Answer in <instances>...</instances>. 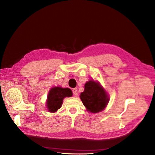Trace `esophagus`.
Wrapping results in <instances>:
<instances>
[{
	"label": "esophagus",
	"instance_id": "34e87169",
	"mask_svg": "<svg viewBox=\"0 0 155 155\" xmlns=\"http://www.w3.org/2000/svg\"><path fill=\"white\" fill-rule=\"evenodd\" d=\"M72 91H73V93L74 96H77L78 94V91H77V88H73L72 89Z\"/></svg>",
	"mask_w": 155,
	"mask_h": 155
}]
</instances>
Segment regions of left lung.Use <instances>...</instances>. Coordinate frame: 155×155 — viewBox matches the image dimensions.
Here are the masks:
<instances>
[{"instance_id":"obj_1","label":"left lung","mask_w":155,"mask_h":155,"mask_svg":"<svg viewBox=\"0 0 155 155\" xmlns=\"http://www.w3.org/2000/svg\"><path fill=\"white\" fill-rule=\"evenodd\" d=\"M84 87V91L81 93L80 97L87 110L94 113L102 111L109 102L106 92L94 81L86 82Z\"/></svg>"}]
</instances>
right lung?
I'll return each instance as SVG.
<instances>
[{"label":"right lung","mask_w":155,"mask_h":155,"mask_svg":"<svg viewBox=\"0 0 155 155\" xmlns=\"http://www.w3.org/2000/svg\"><path fill=\"white\" fill-rule=\"evenodd\" d=\"M72 91L69 88H62L61 87H53L49 92L47 100V107L49 112H56L61 108L63 99L65 97L72 96Z\"/></svg>","instance_id":"1"}]
</instances>
